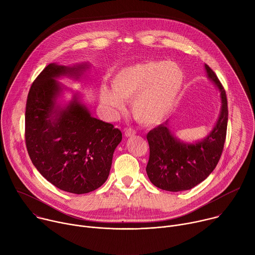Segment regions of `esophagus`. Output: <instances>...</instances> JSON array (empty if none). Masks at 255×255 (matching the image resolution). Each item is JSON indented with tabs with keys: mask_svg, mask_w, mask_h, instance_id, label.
<instances>
[{
	"mask_svg": "<svg viewBox=\"0 0 255 255\" xmlns=\"http://www.w3.org/2000/svg\"><path fill=\"white\" fill-rule=\"evenodd\" d=\"M136 134V131L133 130L132 128H128L125 130V136L126 137H130V136H134Z\"/></svg>",
	"mask_w": 255,
	"mask_h": 255,
	"instance_id": "1",
	"label": "esophagus"
}]
</instances>
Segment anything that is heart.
Returning a JSON list of instances; mask_svg holds the SVG:
<instances>
[{
    "label": "heart",
    "mask_w": 255,
    "mask_h": 255,
    "mask_svg": "<svg viewBox=\"0 0 255 255\" xmlns=\"http://www.w3.org/2000/svg\"><path fill=\"white\" fill-rule=\"evenodd\" d=\"M184 84V69L176 62L147 60L118 70L112 88L101 86L100 100L112 115L123 110L124 100H132L134 119L142 125L155 126L172 112Z\"/></svg>",
    "instance_id": "b5f03b06"
}]
</instances>
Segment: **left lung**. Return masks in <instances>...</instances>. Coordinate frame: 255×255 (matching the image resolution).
Returning a JSON list of instances; mask_svg holds the SVG:
<instances>
[{
	"label": "left lung",
	"mask_w": 255,
	"mask_h": 255,
	"mask_svg": "<svg viewBox=\"0 0 255 255\" xmlns=\"http://www.w3.org/2000/svg\"><path fill=\"white\" fill-rule=\"evenodd\" d=\"M208 79L220 92L221 110L210 133L195 142L179 140L169 123L157 126L147 134L149 160L146 172L151 183L164 191L191 190L205 180L219 161L226 138L228 106L224 88L215 72L205 64Z\"/></svg>",
	"instance_id": "8db88e82"
}]
</instances>
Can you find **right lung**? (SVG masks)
I'll return each mask as SVG.
<instances>
[{"instance_id": "obj_1", "label": "right lung", "mask_w": 255, "mask_h": 255, "mask_svg": "<svg viewBox=\"0 0 255 255\" xmlns=\"http://www.w3.org/2000/svg\"><path fill=\"white\" fill-rule=\"evenodd\" d=\"M89 63L48 64L32 84L26 104L25 138L32 163L56 188L87 194L100 188L110 173L113 154L122 133L94 118L78 93L62 104L69 90L56 80L80 81Z\"/></svg>"}]
</instances>
